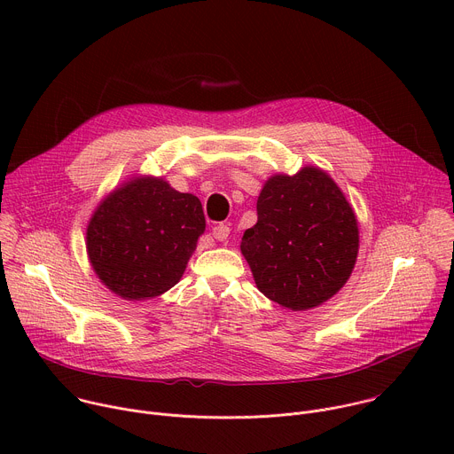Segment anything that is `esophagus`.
I'll return each instance as SVG.
<instances>
[{"mask_svg":"<svg viewBox=\"0 0 454 454\" xmlns=\"http://www.w3.org/2000/svg\"><path fill=\"white\" fill-rule=\"evenodd\" d=\"M212 235H214L215 240H221V242H223V240H226L228 235H230V226H228V224H217V226L214 228Z\"/></svg>","mask_w":454,"mask_h":454,"instance_id":"34e87169","label":"esophagus"}]
</instances>
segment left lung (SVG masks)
I'll return each instance as SVG.
<instances>
[{
	"label": "left lung",
	"mask_w": 454,
	"mask_h": 454,
	"mask_svg": "<svg viewBox=\"0 0 454 454\" xmlns=\"http://www.w3.org/2000/svg\"><path fill=\"white\" fill-rule=\"evenodd\" d=\"M359 249L356 215L319 168L273 176L256 201L240 251L256 287L291 310L317 307L348 280Z\"/></svg>",
	"instance_id": "left-lung-1"
}]
</instances>
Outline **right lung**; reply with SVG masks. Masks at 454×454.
Instances as JSON below:
<instances>
[{
    "label": "right lung",
    "mask_w": 454,
    "mask_h": 454,
    "mask_svg": "<svg viewBox=\"0 0 454 454\" xmlns=\"http://www.w3.org/2000/svg\"><path fill=\"white\" fill-rule=\"evenodd\" d=\"M205 231L201 201L156 177L114 190L88 226L98 278L125 300L154 298L179 282Z\"/></svg>",
    "instance_id": "obj_1"
}]
</instances>
